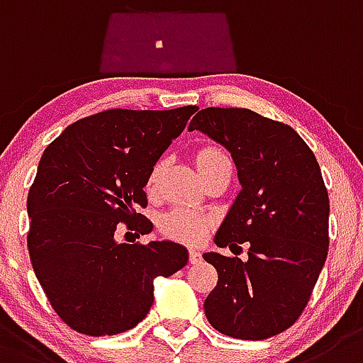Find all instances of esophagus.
<instances>
[{"mask_svg": "<svg viewBox=\"0 0 363 363\" xmlns=\"http://www.w3.org/2000/svg\"><path fill=\"white\" fill-rule=\"evenodd\" d=\"M188 257H189V264H197V262H201V260H202V255L199 253L197 250H189Z\"/></svg>", "mask_w": 363, "mask_h": 363, "instance_id": "esophagus-1", "label": "esophagus"}]
</instances>
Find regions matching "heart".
<instances>
[{
    "mask_svg": "<svg viewBox=\"0 0 363 363\" xmlns=\"http://www.w3.org/2000/svg\"><path fill=\"white\" fill-rule=\"evenodd\" d=\"M195 161H197L199 172H206L211 166L218 164V162L230 161L226 152L218 146H202L195 153ZM162 168L164 162L157 161L150 169L148 177H146V191L148 195H155L159 189V181H161ZM210 226V218L204 217L201 213L188 210V208H174L172 211L164 213L159 220V230L166 235V237L179 240V242H188L194 244L199 242L204 237L206 230Z\"/></svg>",
    "mask_w": 363,
    "mask_h": 363,
    "instance_id": "1",
    "label": "heart"
}]
</instances>
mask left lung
<instances>
[{
	"label": "left lung",
	"instance_id": "left-lung-1",
	"mask_svg": "<svg viewBox=\"0 0 363 363\" xmlns=\"http://www.w3.org/2000/svg\"><path fill=\"white\" fill-rule=\"evenodd\" d=\"M226 146L242 189L204 253L218 282L204 300L222 335L264 340L291 328L308 306L329 250V195L315 153L289 125L247 108H204L189 123Z\"/></svg>",
	"mask_w": 363,
	"mask_h": 363
}]
</instances>
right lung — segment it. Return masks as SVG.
<instances>
[{
  "label": "right lung",
  "instance_id": "obj_1",
  "mask_svg": "<svg viewBox=\"0 0 363 363\" xmlns=\"http://www.w3.org/2000/svg\"><path fill=\"white\" fill-rule=\"evenodd\" d=\"M195 112L104 110L76 121L43 152L27 199L28 255L52 309L74 331L135 328L152 308L153 280L188 262L175 242L119 244L117 235L150 233L146 177Z\"/></svg>",
  "mask_w": 363,
  "mask_h": 363
}]
</instances>
